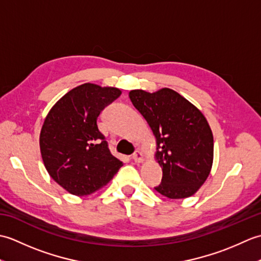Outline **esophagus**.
Instances as JSON below:
<instances>
[{
    "mask_svg": "<svg viewBox=\"0 0 261 261\" xmlns=\"http://www.w3.org/2000/svg\"><path fill=\"white\" fill-rule=\"evenodd\" d=\"M132 159L135 160L137 164H140L145 162V154L141 150H137L134 154H132Z\"/></svg>",
    "mask_w": 261,
    "mask_h": 261,
    "instance_id": "obj_1",
    "label": "esophagus"
}]
</instances>
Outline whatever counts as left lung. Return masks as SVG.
<instances>
[{
	"label": "left lung",
	"mask_w": 261,
	"mask_h": 261,
	"mask_svg": "<svg viewBox=\"0 0 261 261\" xmlns=\"http://www.w3.org/2000/svg\"><path fill=\"white\" fill-rule=\"evenodd\" d=\"M129 97L156 140L154 159L163 169V179L154 190L171 199L194 195L213 165L214 141L206 118L167 87L153 93L134 90Z\"/></svg>",
	"instance_id": "1"
}]
</instances>
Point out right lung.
I'll return each mask as SVG.
<instances>
[{
  "instance_id": "right-lung-1",
  "label": "right lung",
  "mask_w": 261,
  "mask_h": 261,
  "mask_svg": "<svg viewBox=\"0 0 261 261\" xmlns=\"http://www.w3.org/2000/svg\"><path fill=\"white\" fill-rule=\"evenodd\" d=\"M120 95L116 87L85 83L66 93L46 116L39 138L42 162L73 195L98 191L123 165L110 152L96 123L101 111Z\"/></svg>"
}]
</instances>
